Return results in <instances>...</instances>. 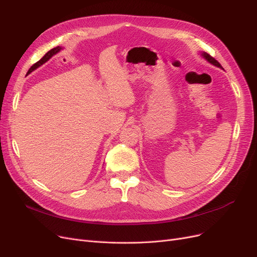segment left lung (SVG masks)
<instances>
[{"instance_id": "8db88e82", "label": "left lung", "mask_w": 257, "mask_h": 257, "mask_svg": "<svg viewBox=\"0 0 257 257\" xmlns=\"http://www.w3.org/2000/svg\"><path fill=\"white\" fill-rule=\"evenodd\" d=\"M201 56L203 57L206 61H208L210 64H212V65H214V66H218V67H220V69H223L222 67V65L215 60L213 57H211L209 54H207V53H205V52H201Z\"/></svg>"}]
</instances>
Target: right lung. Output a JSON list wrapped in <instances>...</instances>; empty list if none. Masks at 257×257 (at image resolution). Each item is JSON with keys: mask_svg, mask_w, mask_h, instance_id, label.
Wrapping results in <instances>:
<instances>
[{"mask_svg": "<svg viewBox=\"0 0 257 257\" xmlns=\"http://www.w3.org/2000/svg\"><path fill=\"white\" fill-rule=\"evenodd\" d=\"M61 50H62V48H61V47H56V48H54V49L50 50V51L46 54V55H45L42 59H40L39 61H37L36 63H34V64L30 67V70L28 71V73H27V75H29L31 72H33L34 70H36L37 67H39L40 65H43L44 63H46L50 58H52L54 55H56V54H57L58 52H60Z\"/></svg>", "mask_w": 257, "mask_h": 257, "instance_id": "obj_1", "label": "right lung"}]
</instances>
